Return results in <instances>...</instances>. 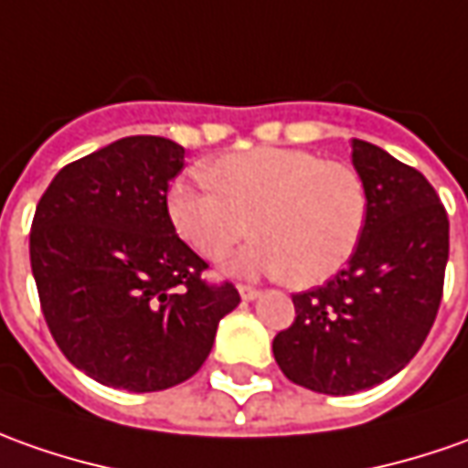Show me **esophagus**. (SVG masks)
I'll list each match as a JSON object with an SVG mask.
<instances>
[{"label": "esophagus", "mask_w": 468, "mask_h": 468, "mask_svg": "<svg viewBox=\"0 0 468 468\" xmlns=\"http://www.w3.org/2000/svg\"><path fill=\"white\" fill-rule=\"evenodd\" d=\"M238 292H240V297H243L246 302H253V300H259V297H261L259 289L246 287V284H240V287H238Z\"/></svg>", "instance_id": "1"}]
</instances>
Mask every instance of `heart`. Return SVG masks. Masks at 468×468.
<instances>
[{
  "mask_svg": "<svg viewBox=\"0 0 468 468\" xmlns=\"http://www.w3.org/2000/svg\"><path fill=\"white\" fill-rule=\"evenodd\" d=\"M207 184H174L168 218L209 261L250 230L256 240L228 261L235 276H282L297 287L323 284L361 246L368 222L367 184L348 164L297 148H253L202 168Z\"/></svg>",
  "mask_w": 468,
  "mask_h": 468,
  "instance_id": "heart-1",
  "label": "heart"
}]
</instances>
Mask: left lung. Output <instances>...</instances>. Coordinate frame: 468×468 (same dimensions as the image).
<instances>
[{"mask_svg": "<svg viewBox=\"0 0 468 468\" xmlns=\"http://www.w3.org/2000/svg\"><path fill=\"white\" fill-rule=\"evenodd\" d=\"M368 222L348 266L292 294L294 323L274 338L284 377L320 394H356L392 379L420 351L443 294L448 215L420 171L351 141Z\"/></svg>", "mask_w": 468, "mask_h": 468, "instance_id": "left-lung-1", "label": "left lung"}]
</instances>
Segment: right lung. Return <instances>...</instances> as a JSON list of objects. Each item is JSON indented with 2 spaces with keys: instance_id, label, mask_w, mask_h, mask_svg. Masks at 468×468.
<instances>
[{
  "instance_id": "right-lung-1",
  "label": "right lung",
  "mask_w": 468,
  "mask_h": 468,
  "mask_svg": "<svg viewBox=\"0 0 468 468\" xmlns=\"http://www.w3.org/2000/svg\"><path fill=\"white\" fill-rule=\"evenodd\" d=\"M184 148L130 135L63 166L35 209L30 263L63 356L104 387L161 392L207 361L240 294L202 282L207 263L168 218Z\"/></svg>"
}]
</instances>
